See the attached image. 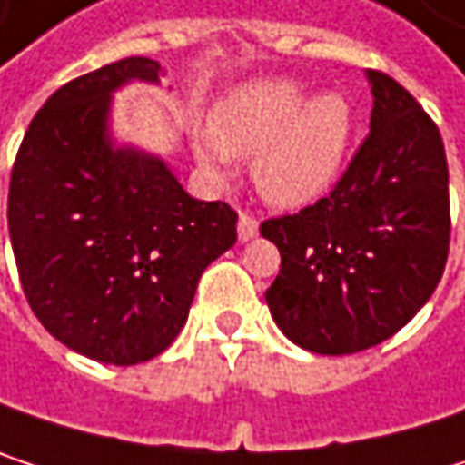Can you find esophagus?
I'll return each instance as SVG.
<instances>
[{
    "label": "esophagus",
    "instance_id": "obj_1",
    "mask_svg": "<svg viewBox=\"0 0 465 465\" xmlns=\"http://www.w3.org/2000/svg\"><path fill=\"white\" fill-rule=\"evenodd\" d=\"M236 233H239L242 242H250V239L258 233V221H255L250 213H242V215H239V223H236Z\"/></svg>",
    "mask_w": 465,
    "mask_h": 465
}]
</instances>
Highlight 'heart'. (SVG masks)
Wrapping results in <instances>:
<instances>
[{
  "mask_svg": "<svg viewBox=\"0 0 465 465\" xmlns=\"http://www.w3.org/2000/svg\"><path fill=\"white\" fill-rule=\"evenodd\" d=\"M350 137L352 110L339 94L312 99L302 83L255 80L215 104L210 137H196V158L213 177H226V155L255 158L258 193L299 210L339 180Z\"/></svg>",
  "mask_w": 465,
  "mask_h": 465,
  "instance_id": "obj_1",
  "label": "heart"
}]
</instances>
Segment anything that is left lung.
I'll return each mask as SVG.
<instances>
[{"label":"left lung","mask_w":465,"mask_h":465,"mask_svg":"<svg viewBox=\"0 0 465 465\" xmlns=\"http://www.w3.org/2000/svg\"><path fill=\"white\" fill-rule=\"evenodd\" d=\"M371 129L333 191L261 233L280 250L266 291L299 347L347 355L391 339L436 291L450 252V174L439 126L391 74L371 69Z\"/></svg>","instance_id":"8db88e82"}]
</instances>
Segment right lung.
I'll use <instances>...</instances> for the list:
<instances>
[{
  "instance_id": "obj_1",
  "label": "right lung",
  "mask_w": 465,
  "mask_h": 465,
  "mask_svg": "<svg viewBox=\"0 0 465 465\" xmlns=\"http://www.w3.org/2000/svg\"><path fill=\"white\" fill-rule=\"evenodd\" d=\"M158 77V61L129 55L69 80L32 118L10 174L7 229L32 312L113 366L174 341L202 272L236 242L226 202L191 199L161 158L107 137L113 91Z\"/></svg>"
}]
</instances>
